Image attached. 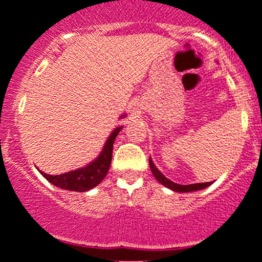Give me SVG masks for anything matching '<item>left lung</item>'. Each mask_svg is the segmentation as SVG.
<instances>
[{
	"mask_svg": "<svg viewBox=\"0 0 262 262\" xmlns=\"http://www.w3.org/2000/svg\"><path fill=\"white\" fill-rule=\"evenodd\" d=\"M150 168H151V172H152L154 177L161 183V185H164L165 187L168 189L173 190V191H177V192H190V191H198V190H203L205 187H208L209 185H212V182H204V183H191V185H180V183H174L173 181L168 180L158 168L154 165L152 160L150 159Z\"/></svg>",
	"mask_w": 262,
	"mask_h": 262,
	"instance_id": "obj_1",
	"label": "left lung"
}]
</instances>
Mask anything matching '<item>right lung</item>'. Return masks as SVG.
<instances>
[{
	"mask_svg": "<svg viewBox=\"0 0 262 262\" xmlns=\"http://www.w3.org/2000/svg\"><path fill=\"white\" fill-rule=\"evenodd\" d=\"M125 115H123L121 117H124ZM123 129V126H119V128L115 129L111 133V136L108 137V139L106 141L103 146V150L101 151L99 156L95 159L94 161L89 163L88 165H85L84 168H80V169L71 170V172L63 173V174H46L42 170H40L41 174L46 178L50 183H53L54 186L59 187V189L64 190H71V191H79L84 192L88 190L93 189L97 185L102 182L104 177L107 176L110 169V165H111L112 160V150H114V142L116 139V136L119 134V132Z\"/></svg>",
	"mask_w": 262,
	"mask_h": 262,
	"instance_id": "right-lung-1",
	"label": "right lung"
}]
</instances>
